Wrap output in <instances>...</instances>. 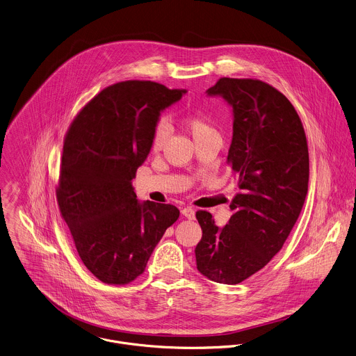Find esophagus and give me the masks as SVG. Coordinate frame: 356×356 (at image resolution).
<instances>
[{"mask_svg": "<svg viewBox=\"0 0 356 356\" xmlns=\"http://www.w3.org/2000/svg\"><path fill=\"white\" fill-rule=\"evenodd\" d=\"M181 214H183L186 218H188V220H194V218H195V211L191 209V208H184V209L181 211Z\"/></svg>", "mask_w": 356, "mask_h": 356, "instance_id": "1", "label": "esophagus"}]
</instances>
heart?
Returning a JSON list of instances; mask_svg holds the SVG:
<instances>
[{
  "mask_svg": "<svg viewBox=\"0 0 356 356\" xmlns=\"http://www.w3.org/2000/svg\"><path fill=\"white\" fill-rule=\"evenodd\" d=\"M183 124H184L186 129L191 134L194 140L202 139L209 135H216L213 125L202 114H188L187 117H184ZM169 134H170V129H169V125L166 121L156 122L152 129V135H151V148L154 151L162 149V147L165 145V143L169 138Z\"/></svg>",
  "mask_w": 356,
  "mask_h": 356,
  "instance_id": "1",
  "label": "heart"
}]
</instances>
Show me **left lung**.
<instances>
[{
	"instance_id": "1",
	"label": "left lung",
	"mask_w": 356,
	"mask_h": 356,
	"mask_svg": "<svg viewBox=\"0 0 356 356\" xmlns=\"http://www.w3.org/2000/svg\"><path fill=\"white\" fill-rule=\"evenodd\" d=\"M207 93L232 108L227 161L241 193L224 227L209 212H197L202 228L197 268L213 282L236 284L261 270L294 227L308 193V145L294 107L271 85L220 78Z\"/></svg>"
}]
</instances>
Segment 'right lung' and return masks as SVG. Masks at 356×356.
Masks as SVG:
<instances>
[{
	"label": "right lung",
	"instance_id": "add662e5",
	"mask_svg": "<svg viewBox=\"0 0 356 356\" xmlns=\"http://www.w3.org/2000/svg\"><path fill=\"white\" fill-rule=\"evenodd\" d=\"M186 93L151 81L120 82L93 97L67 132L58 204L82 263L104 284L135 281L179 218L173 205L140 202L132 180L161 113Z\"/></svg>",
	"mask_w": 356,
	"mask_h": 356
}]
</instances>
